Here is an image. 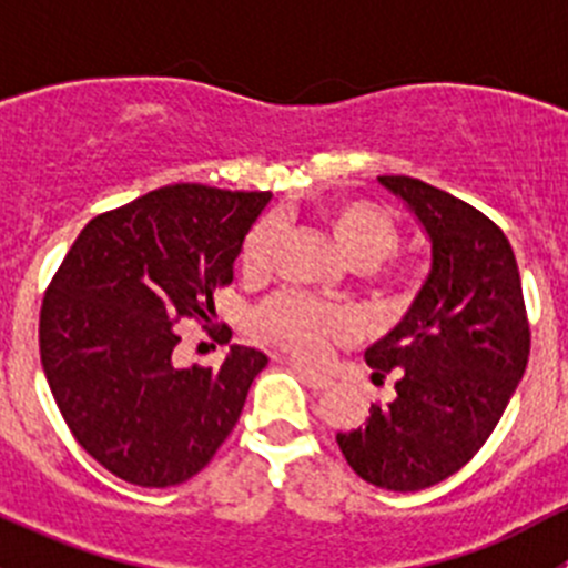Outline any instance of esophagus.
Listing matches in <instances>:
<instances>
[{"mask_svg": "<svg viewBox=\"0 0 568 568\" xmlns=\"http://www.w3.org/2000/svg\"><path fill=\"white\" fill-rule=\"evenodd\" d=\"M291 368L296 371V376H300V379L305 382V385L311 387V390H326V387L332 385L329 376H326V374H318V371H313V368H305V365L291 363Z\"/></svg>", "mask_w": 568, "mask_h": 568, "instance_id": "esophagus-1", "label": "esophagus"}]
</instances>
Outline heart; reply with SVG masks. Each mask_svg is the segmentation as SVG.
<instances>
[{
	"instance_id": "b5f03b06",
	"label": "heart",
	"mask_w": 568,
	"mask_h": 568,
	"mask_svg": "<svg viewBox=\"0 0 568 568\" xmlns=\"http://www.w3.org/2000/svg\"><path fill=\"white\" fill-rule=\"evenodd\" d=\"M332 244L341 252L343 261L354 268H368L387 257L398 244V227L390 216L376 205L363 200H335L321 214ZM274 227L263 220L247 233L242 244V268L247 274H257L266 268L272 255ZM257 326L266 337L285 346L300 357H316L324 352L326 343L337 332V318L321 311L316 305L294 300V296H277L268 302L257 316Z\"/></svg>"
}]
</instances>
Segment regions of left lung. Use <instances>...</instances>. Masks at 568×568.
Listing matches in <instances>:
<instances>
[{
    "mask_svg": "<svg viewBox=\"0 0 568 568\" xmlns=\"http://www.w3.org/2000/svg\"><path fill=\"white\" fill-rule=\"evenodd\" d=\"M432 244V263L404 318L365 352L395 398L365 426L337 434L368 484L417 491L473 459L495 432L530 354L523 280L506 233L464 200L409 175H382Z\"/></svg>",
    "mask_w": 568,
    "mask_h": 568,
    "instance_id": "1",
    "label": "left lung"
}]
</instances>
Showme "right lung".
I'll return each mask as SVG.
<instances>
[{"label": "right lung", "mask_w": 568, "mask_h": 568, "mask_svg": "<svg viewBox=\"0 0 568 568\" xmlns=\"http://www.w3.org/2000/svg\"><path fill=\"white\" fill-rule=\"evenodd\" d=\"M268 192L175 183L84 225L40 307V363L77 443L129 484L197 475L236 426L268 357L231 346L220 368H178L175 324L216 318Z\"/></svg>", "instance_id": "add662e5"}]
</instances>
